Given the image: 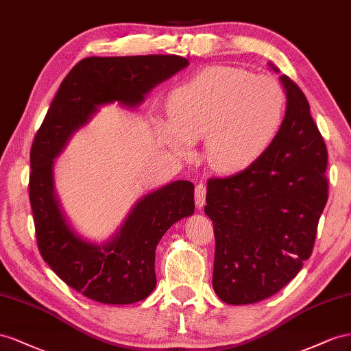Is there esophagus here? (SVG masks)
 Here are the masks:
<instances>
[{"label":"esophagus","instance_id":"1","mask_svg":"<svg viewBox=\"0 0 351 351\" xmlns=\"http://www.w3.org/2000/svg\"><path fill=\"white\" fill-rule=\"evenodd\" d=\"M206 185L204 184H197L195 186V204L198 208H202L206 204Z\"/></svg>","mask_w":351,"mask_h":351}]
</instances>
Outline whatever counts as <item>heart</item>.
Returning <instances> with one entry per match:
<instances>
[{
    "instance_id": "obj_1",
    "label": "heart",
    "mask_w": 351,
    "mask_h": 351,
    "mask_svg": "<svg viewBox=\"0 0 351 351\" xmlns=\"http://www.w3.org/2000/svg\"><path fill=\"white\" fill-rule=\"evenodd\" d=\"M285 104V91L275 77L212 66L170 95V126L165 134L178 153L206 138L208 163L222 172H237L272 144Z\"/></svg>"
}]
</instances>
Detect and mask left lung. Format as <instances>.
Wrapping results in <instances>:
<instances>
[{
	"label": "left lung",
	"mask_w": 351,
	"mask_h": 351,
	"mask_svg": "<svg viewBox=\"0 0 351 351\" xmlns=\"http://www.w3.org/2000/svg\"><path fill=\"white\" fill-rule=\"evenodd\" d=\"M281 81L287 112L272 144L241 172L207 182L213 288L228 304L257 303L295 278L328 202L326 144L302 89L287 75Z\"/></svg>",
	"instance_id": "left-lung-1"
}]
</instances>
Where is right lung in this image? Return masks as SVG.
Here are the masks:
<instances>
[{"mask_svg":"<svg viewBox=\"0 0 351 351\" xmlns=\"http://www.w3.org/2000/svg\"><path fill=\"white\" fill-rule=\"evenodd\" d=\"M188 66L179 56L88 57L79 62L49 106L31 148L29 199L36 243L56 275L104 304L141 302L156 288V247L167 229L194 213V185L176 181L143 197L112 241L97 245L69 226L54 194L53 160L97 107H135L145 94Z\"/></svg>","mask_w":351,"mask_h":351,"instance_id":"1","label":"right lung"}]
</instances>
